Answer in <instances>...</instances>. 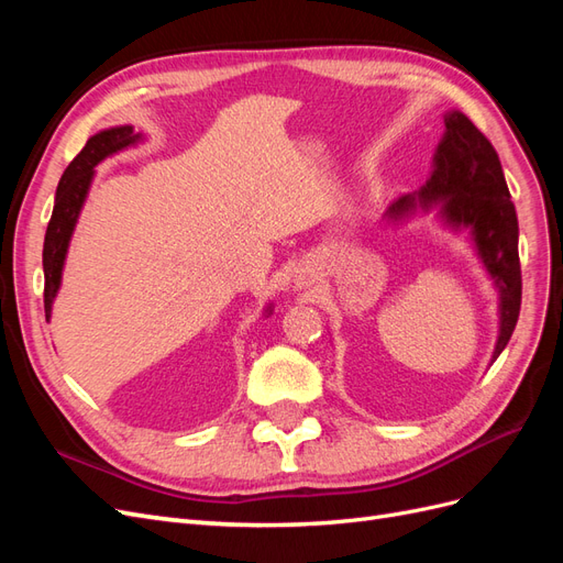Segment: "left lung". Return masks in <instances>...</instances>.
Returning <instances> with one entry per match:
<instances>
[{
  "instance_id": "8db88e82",
  "label": "left lung",
  "mask_w": 563,
  "mask_h": 563,
  "mask_svg": "<svg viewBox=\"0 0 563 563\" xmlns=\"http://www.w3.org/2000/svg\"><path fill=\"white\" fill-rule=\"evenodd\" d=\"M444 139L434 152V168L416 195L399 197L387 209V220L397 223L418 209L439 207V218L451 230H467L476 253L498 288L500 331L493 350L496 362L512 338L521 308L519 223L509 199L498 152L460 110L444 114Z\"/></svg>"
}]
</instances>
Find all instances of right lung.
I'll list each match as a JSON object with an SVG mask.
<instances>
[{
  "instance_id": "right-lung-1",
  "label": "right lung",
  "mask_w": 563,
  "mask_h": 563,
  "mask_svg": "<svg viewBox=\"0 0 563 563\" xmlns=\"http://www.w3.org/2000/svg\"><path fill=\"white\" fill-rule=\"evenodd\" d=\"M139 141H143V135L133 133V126H112V129L100 131L91 135L87 145L81 147L79 155L63 172L58 190H56L54 213H51L46 236H44V253H42L46 321L51 319V305H54V298L60 288L67 246H70L77 218L84 207V199L89 195V187L96 174L93 168L106 157H112L117 152H122ZM267 312H272V308H267Z\"/></svg>"
}]
</instances>
